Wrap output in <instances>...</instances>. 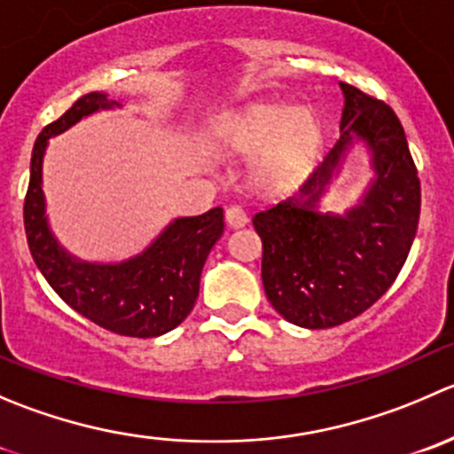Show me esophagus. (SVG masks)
<instances>
[{"instance_id":"1","label":"esophagus","mask_w":454,"mask_h":454,"mask_svg":"<svg viewBox=\"0 0 454 454\" xmlns=\"http://www.w3.org/2000/svg\"><path fill=\"white\" fill-rule=\"evenodd\" d=\"M226 223L231 228H244L248 223V215L239 206H231V208H226Z\"/></svg>"}]
</instances>
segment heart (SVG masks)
<instances>
[{
	"label": "heart",
	"mask_w": 454,
	"mask_h": 454,
	"mask_svg": "<svg viewBox=\"0 0 454 454\" xmlns=\"http://www.w3.org/2000/svg\"><path fill=\"white\" fill-rule=\"evenodd\" d=\"M324 121L310 104H248L222 120L213 135L219 153L246 157L250 182L279 192L308 177L324 146Z\"/></svg>",
	"instance_id": "b5f03b06"
}]
</instances>
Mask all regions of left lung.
I'll return each mask as SVG.
<instances>
[{"label":"left lung","mask_w":454,"mask_h":454,"mask_svg":"<svg viewBox=\"0 0 454 454\" xmlns=\"http://www.w3.org/2000/svg\"><path fill=\"white\" fill-rule=\"evenodd\" d=\"M339 86V142L297 195L253 217L268 301L286 321L310 330L371 308L397 279L419 223V177L397 115L359 88ZM357 143L367 148L373 175L353 207L333 214L323 200Z\"/></svg>","instance_id":"left-lung-1"}]
</instances>
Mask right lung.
<instances>
[{
  "instance_id": "1",
  "label": "right lung",
  "mask_w": 454,
  "mask_h": 454,
  "mask_svg": "<svg viewBox=\"0 0 454 454\" xmlns=\"http://www.w3.org/2000/svg\"><path fill=\"white\" fill-rule=\"evenodd\" d=\"M121 108L108 92L79 97L64 115L39 133L30 160L24 226L30 254L51 288L92 324L126 337H160L177 328L200 294L201 268L223 232V210L177 217L142 250L121 262H88L59 244L43 195L48 139L99 110Z\"/></svg>"
}]
</instances>
